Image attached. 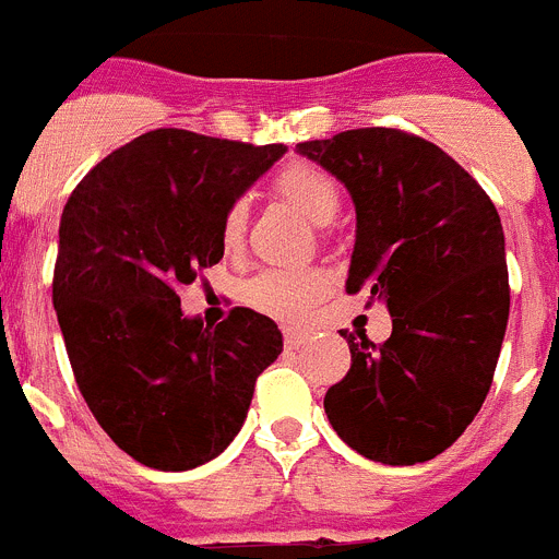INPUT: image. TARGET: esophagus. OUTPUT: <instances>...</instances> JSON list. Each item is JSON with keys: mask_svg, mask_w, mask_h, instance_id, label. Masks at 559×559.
Masks as SVG:
<instances>
[{"mask_svg": "<svg viewBox=\"0 0 559 559\" xmlns=\"http://www.w3.org/2000/svg\"><path fill=\"white\" fill-rule=\"evenodd\" d=\"M307 343V334L298 332V329H284V346L286 348H300Z\"/></svg>", "mask_w": 559, "mask_h": 559, "instance_id": "esophagus-1", "label": "esophagus"}]
</instances>
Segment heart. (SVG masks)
Returning <instances> with one entry per match:
<instances>
[{"mask_svg":"<svg viewBox=\"0 0 559 559\" xmlns=\"http://www.w3.org/2000/svg\"><path fill=\"white\" fill-rule=\"evenodd\" d=\"M275 193L298 207L314 225H332L340 213V191L332 174L318 165L295 163L286 165L275 177ZM247 233V202L236 199L225 207L219 222V241L227 252L241 250ZM329 281L326 270L320 266H270L241 284V300L266 318L295 323L307 318L320 300L326 298Z\"/></svg>","mask_w":559,"mask_h":559,"instance_id":"1","label":"heart"}]
</instances>
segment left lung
<instances>
[{
    "label": "left lung",
    "instance_id": "1",
    "mask_svg": "<svg viewBox=\"0 0 559 559\" xmlns=\"http://www.w3.org/2000/svg\"><path fill=\"white\" fill-rule=\"evenodd\" d=\"M352 193L357 239L346 293L385 300L394 332H340L352 368L326 391L348 448L391 467L430 461L481 411L509 320L501 216L439 145L400 129L298 143ZM368 300V304H371Z\"/></svg>",
    "mask_w": 559,
    "mask_h": 559
}]
</instances>
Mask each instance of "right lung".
Returning <instances> with one entry per match:
<instances>
[{"label":"right lung","mask_w":559,"mask_h":559,"mask_svg":"<svg viewBox=\"0 0 559 559\" xmlns=\"http://www.w3.org/2000/svg\"><path fill=\"white\" fill-rule=\"evenodd\" d=\"M284 152L154 129L100 159L67 199L58 326L92 416L145 467L179 473L216 459L284 348L266 314L236 307L205 326L177 295L219 264L222 213Z\"/></svg>","instance_id":"right-lung-1"}]
</instances>
